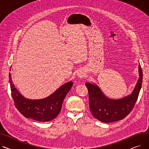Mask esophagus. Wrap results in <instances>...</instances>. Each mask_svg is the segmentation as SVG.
<instances>
[{"instance_id":"34e87169","label":"esophagus","mask_w":149,"mask_h":149,"mask_svg":"<svg viewBox=\"0 0 149 149\" xmlns=\"http://www.w3.org/2000/svg\"><path fill=\"white\" fill-rule=\"evenodd\" d=\"M77 76L78 78H84L85 76H86V74H85V72L84 71H79L78 73H77Z\"/></svg>"}]
</instances>
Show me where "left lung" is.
Here are the masks:
<instances>
[{
	"mask_svg": "<svg viewBox=\"0 0 149 149\" xmlns=\"http://www.w3.org/2000/svg\"><path fill=\"white\" fill-rule=\"evenodd\" d=\"M140 77L132 94L122 100H113L107 98L96 85L86 83L88 92L89 107L92 115L105 123L123 119L133 110L137 101L143 83V72L139 65Z\"/></svg>",
	"mask_w": 149,
	"mask_h": 149,
	"instance_id": "8db88e82",
	"label": "left lung"
}]
</instances>
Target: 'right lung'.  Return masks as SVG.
<instances>
[{"mask_svg":"<svg viewBox=\"0 0 149 149\" xmlns=\"http://www.w3.org/2000/svg\"><path fill=\"white\" fill-rule=\"evenodd\" d=\"M9 77L11 95L16 108L25 117L39 122L52 120L58 114L64 99L73 85L72 81L68 82L46 98L32 100L24 98L18 92L12 82L10 73Z\"/></svg>","mask_w":149,"mask_h":149,"instance_id":"obj_1","label":"right lung"}]
</instances>
